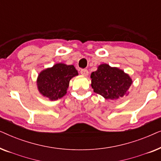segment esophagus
I'll list each match as a JSON object with an SVG mask.
<instances>
[{"instance_id": "obj_1", "label": "esophagus", "mask_w": 161, "mask_h": 161, "mask_svg": "<svg viewBox=\"0 0 161 161\" xmlns=\"http://www.w3.org/2000/svg\"><path fill=\"white\" fill-rule=\"evenodd\" d=\"M80 73L81 75H83L87 76L88 75H89V71H88L86 69H82L80 70Z\"/></svg>"}]
</instances>
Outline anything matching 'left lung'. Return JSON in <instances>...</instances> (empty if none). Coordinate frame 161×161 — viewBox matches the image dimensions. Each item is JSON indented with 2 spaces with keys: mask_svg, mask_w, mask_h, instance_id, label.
<instances>
[{
  "mask_svg": "<svg viewBox=\"0 0 161 161\" xmlns=\"http://www.w3.org/2000/svg\"><path fill=\"white\" fill-rule=\"evenodd\" d=\"M94 92L106 100H116L129 94L132 79L124 71L103 64L91 74Z\"/></svg>",
  "mask_w": 161,
  "mask_h": 161,
  "instance_id": "obj_1",
  "label": "left lung"
}]
</instances>
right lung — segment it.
I'll return each mask as SVG.
<instances>
[{"label":"right lung","instance_id":"obj_1","mask_svg":"<svg viewBox=\"0 0 161 161\" xmlns=\"http://www.w3.org/2000/svg\"><path fill=\"white\" fill-rule=\"evenodd\" d=\"M78 75L73 65L56 64L39 73L36 81L37 86L44 97L50 100H56L65 95L69 80Z\"/></svg>","mask_w":161,"mask_h":161}]
</instances>
